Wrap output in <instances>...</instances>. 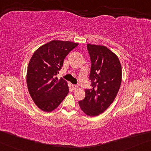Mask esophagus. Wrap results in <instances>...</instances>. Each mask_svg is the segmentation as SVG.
Returning a JSON list of instances; mask_svg holds the SVG:
<instances>
[{
    "label": "esophagus",
    "instance_id": "obj_1",
    "mask_svg": "<svg viewBox=\"0 0 151 151\" xmlns=\"http://www.w3.org/2000/svg\"><path fill=\"white\" fill-rule=\"evenodd\" d=\"M72 88H73L74 90H77V89L78 88V86L77 85L73 84V85H72Z\"/></svg>",
    "mask_w": 151,
    "mask_h": 151
}]
</instances>
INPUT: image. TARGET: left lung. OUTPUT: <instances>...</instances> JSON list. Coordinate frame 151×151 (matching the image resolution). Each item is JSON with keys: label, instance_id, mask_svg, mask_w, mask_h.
Returning a JSON list of instances; mask_svg holds the SVG:
<instances>
[{"label": "left lung", "instance_id": "obj_1", "mask_svg": "<svg viewBox=\"0 0 151 151\" xmlns=\"http://www.w3.org/2000/svg\"><path fill=\"white\" fill-rule=\"evenodd\" d=\"M90 60L91 89L79 101L81 109L87 115L96 116L109 107L122 83V65L117 55L105 46L87 45Z\"/></svg>", "mask_w": 151, "mask_h": 151}]
</instances>
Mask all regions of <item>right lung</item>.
I'll return each mask as SVG.
<instances>
[{"mask_svg":"<svg viewBox=\"0 0 151 151\" xmlns=\"http://www.w3.org/2000/svg\"><path fill=\"white\" fill-rule=\"evenodd\" d=\"M78 45L69 41L52 40L38 48L30 59L27 71L29 93L39 109L50 112L58 107L69 92L68 82L56 75L65 58Z\"/></svg>","mask_w":151,"mask_h":151,"instance_id":"add662e5","label":"right lung"}]
</instances>
